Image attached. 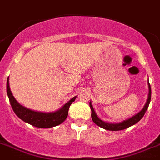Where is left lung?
Listing matches in <instances>:
<instances>
[{"label": "left lung", "instance_id": "left-lung-1", "mask_svg": "<svg viewBox=\"0 0 160 160\" xmlns=\"http://www.w3.org/2000/svg\"><path fill=\"white\" fill-rule=\"evenodd\" d=\"M148 87H149V93H148V97H147V102H146L144 107L142 108L141 111L138 112L136 115H134L133 117H130L129 119L125 120V121H123L120 123H108L103 121L102 120H100L98 117L97 114L95 113V110H94V108L91 104V102L90 101V107L91 109V118H92V121H94L95 124H96L98 126L103 128V129H106V130H110V131H118V130H123V129H127L129 127L132 126V125H135L136 123L138 122L140 120L142 119L145 114V112H147V108H148V106L150 104V102H151V85L149 83L148 81Z\"/></svg>", "mask_w": 160, "mask_h": 160}]
</instances>
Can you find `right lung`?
<instances>
[{"instance_id":"add662e5","label":"right lung","mask_w":160,"mask_h":160,"mask_svg":"<svg viewBox=\"0 0 160 160\" xmlns=\"http://www.w3.org/2000/svg\"><path fill=\"white\" fill-rule=\"evenodd\" d=\"M6 91H7V95L12 108L15 114L20 119L35 127L46 128V129L57 126L64 122V121L68 117L69 106L77 98V96L73 97L69 102H67L63 107H61L57 111L52 112H42L33 111L31 109L27 108L15 99L10 91L9 77H8L7 83H6Z\"/></svg>"}]
</instances>
